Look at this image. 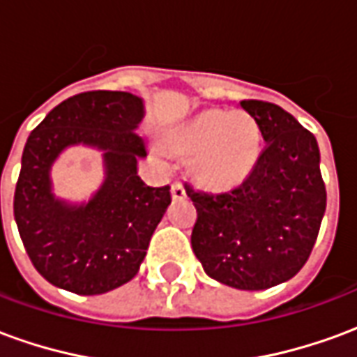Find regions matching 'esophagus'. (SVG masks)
<instances>
[{
	"label": "esophagus",
	"instance_id": "obj_1",
	"mask_svg": "<svg viewBox=\"0 0 357 357\" xmlns=\"http://www.w3.org/2000/svg\"><path fill=\"white\" fill-rule=\"evenodd\" d=\"M172 197H174L176 201H181V199H185V197H187L185 187H183V185H181V183H178V181H176V183L172 185Z\"/></svg>",
	"mask_w": 357,
	"mask_h": 357
}]
</instances>
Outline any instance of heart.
<instances>
[{
	"instance_id": "b5f03b06",
	"label": "heart",
	"mask_w": 357,
	"mask_h": 357,
	"mask_svg": "<svg viewBox=\"0 0 357 357\" xmlns=\"http://www.w3.org/2000/svg\"><path fill=\"white\" fill-rule=\"evenodd\" d=\"M166 147L191 155V172L210 187L247 179L262 155V130L245 110L208 109L166 133Z\"/></svg>"
}]
</instances>
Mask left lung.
<instances>
[{"label": "left lung", "mask_w": 357, "mask_h": 357, "mask_svg": "<svg viewBox=\"0 0 357 357\" xmlns=\"http://www.w3.org/2000/svg\"><path fill=\"white\" fill-rule=\"evenodd\" d=\"M266 149L239 187L206 193L187 185L197 208L191 247L206 275L241 291L289 281L306 264L327 193L314 133L273 102L241 101Z\"/></svg>", "instance_id": "1"}]
</instances>
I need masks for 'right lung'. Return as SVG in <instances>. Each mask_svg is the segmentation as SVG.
<instances>
[{
    "label": "right lung",
    "instance_id": "right-lung-1",
    "mask_svg": "<svg viewBox=\"0 0 357 357\" xmlns=\"http://www.w3.org/2000/svg\"><path fill=\"white\" fill-rule=\"evenodd\" d=\"M145 101L128 91H88L57 105L30 133L15 189V222L34 268L76 294H102L137 275L149 241L170 206V187L137 174L147 156L137 128ZM103 156L105 178L88 202L52 193L50 170L66 148Z\"/></svg>",
    "mask_w": 357,
    "mask_h": 357
}]
</instances>
